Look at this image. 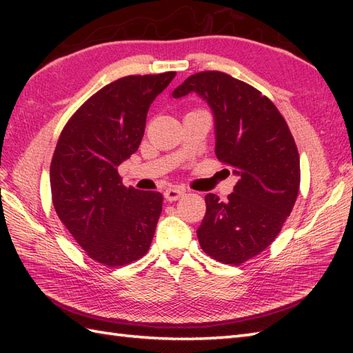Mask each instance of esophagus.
<instances>
[{
	"instance_id": "1",
	"label": "esophagus",
	"mask_w": 353,
	"mask_h": 353,
	"mask_svg": "<svg viewBox=\"0 0 353 353\" xmlns=\"http://www.w3.org/2000/svg\"><path fill=\"white\" fill-rule=\"evenodd\" d=\"M183 194H185V191L181 188H168V190H165L163 197L168 201H176L177 199H181Z\"/></svg>"
}]
</instances>
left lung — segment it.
<instances>
[{
  "label": "left lung",
  "mask_w": 353,
  "mask_h": 353,
  "mask_svg": "<svg viewBox=\"0 0 353 353\" xmlns=\"http://www.w3.org/2000/svg\"><path fill=\"white\" fill-rule=\"evenodd\" d=\"M192 92L214 114L216 157L238 176L226 201L215 194L205 197L199 243L211 258L239 265L279 235L299 194L301 159L287 121L258 89L220 71H203L171 95Z\"/></svg>",
  "instance_id": "left-lung-1"
}]
</instances>
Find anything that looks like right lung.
I'll use <instances>...</instances> for the list:
<instances>
[{
	"instance_id": "add662e5",
	"label": "right lung",
	"mask_w": 353,
	"mask_h": 353,
	"mask_svg": "<svg viewBox=\"0 0 353 353\" xmlns=\"http://www.w3.org/2000/svg\"><path fill=\"white\" fill-rule=\"evenodd\" d=\"M176 72L127 76L81 106L61 133L50 167L56 214L89 258L108 267L144 256L162 194L123 185L118 167L137 152L150 104Z\"/></svg>"
}]
</instances>
